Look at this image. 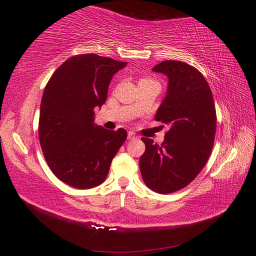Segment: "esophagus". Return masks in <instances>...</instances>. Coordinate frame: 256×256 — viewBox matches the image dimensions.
<instances>
[{
	"label": "esophagus",
	"mask_w": 256,
	"mask_h": 256,
	"mask_svg": "<svg viewBox=\"0 0 256 256\" xmlns=\"http://www.w3.org/2000/svg\"><path fill=\"white\" fill-rule=\"evenodd\" d=\"M138 136H136V134L134 132H132V131H129L128 132V138L129 140H136Z\"/></svg>",
	"instance_id": "esophagus-1"
}]
</instances>
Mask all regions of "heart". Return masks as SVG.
I'll use <instances>...</instances> for the list:
<instances>
[{
  "label": "heart",
  "instance_id": "obj_1",
  "mask_svg": "<svg viewBox=\"0 0 256 256\" xmlns=\"http://www.w3.org/2000/svg\"><path fill=\"white\" fill-rule=\"evenodd\" d=\"M143 80H146V79H143Z\"/></svg>",
  "mask_w": 256,
  "mask_h": 256
}]
</instances>
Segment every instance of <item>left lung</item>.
I'll return each mask as SVG.
<instances>
[{"instance_id": "left-lung-1", "label": "left lung", "mask_w": 256, "mask_h": 256, "mask_svg": "<svg viewBox=\"0 0 256 256\" xmlns=\"http://www.w3.org/2000/svg\"><path fill=\"white\" fill-rule=\"evenodd\" d=\"M152 70L168 76L166 95L154 120L170 129L161 145L142 138L140 171L147 187L168 194L189 184L205 166L214 141L216 108L210 88L194 67L164 60Z\"/></svg>"}]
</instances>
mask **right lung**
I'll list each match as a JSON object with an SVG mask.
<instances>
[{
    "instance_id": "right-lung-1",
    "label": "right lung",
    "mask_w": 256,
    "mask_h": 256,
    "mask_svg": "<svg viewBox=\"0 0 256 256\" xmlns=\"http://www.w3.org/2000/svg\"><path fill=\"white\" fill-rule=\"evenodd\" d=\"M127 63L96 54L64 62L52 74L42 98L40 141L46 161L58 180L76 189L102 184L127 131L95 122V108L108 97L113 76Z\"/></svg>"
}]
</instances>
